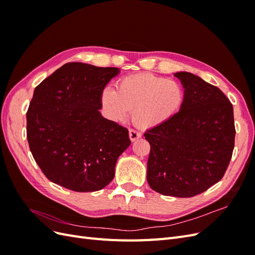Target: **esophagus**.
I'll list each match as a JSON object with an SVG mask.
<instances>
[{"label":"esophagus","mask_w":255,"mask_h":255,"mask_svg":"<svg viewBox=\"0 0 255 255\" xmlns=\"http://www.w3.org/2000/svg\"><path fill=\"white\" fill-rule=\"evenodd\" d=\"M128 136H129V139L130 141H136L137 139H139V138H141V134L139 132H137V130L135 129H129L128 130Z\"/></svg>","instance_id":"34e87169"}]
</instances>
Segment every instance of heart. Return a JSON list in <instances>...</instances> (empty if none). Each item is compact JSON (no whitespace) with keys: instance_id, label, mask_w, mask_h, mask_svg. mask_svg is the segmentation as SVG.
<instances>
[{"instance_id":"b5f03b06","label":"heart","mask_w":255,"mask_h":255,"mask_svg":"<svg viewBox=\"0 0 255 255\" xmlns=\"http://www.w3.org/2000/svg\"><path fill=\"white\" fill-rule=\"evenodd\" d=\"M184 99L179 82L153 73L127 75L117 82L116 89L105 87L101 92V103L110 119L122 121L132 111L134 125L142 129L171 120L181 111Z\"/></svg>"}]
</instances>
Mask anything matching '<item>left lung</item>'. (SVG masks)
<instances>
[{
	"mask_svg": "<svg viewBox=\"0 0 255 255\" xmlns=\"http://www.w3.org/2000/svg\"><path fill=\"white\" fill-rule=\"evenodd\" d=\"M174 75L184 103L171 120L144 133L151 145L146 181L164 196L189 198L225 175L234 149V113L218 87L189 72Z\"/></svg>",
	"mask_w": 255,
	"mask_h": 255,
	"instance_id": "1",
	"label": "left lung"
}]
</instances>
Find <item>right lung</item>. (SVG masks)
<instances>
[{
  "instance_id": "obj_1",
  "label": "right lung",
  "mask_w": 255,
  "mask_h": 255,
  "mask_svg": "<svg viewBox=\"0 0 255 255\" xmlns=\"http://www.w3.org/2000/svg\"><path fill=\"white\" fill-rule=\"evenodd\" d=\"M119 68L68 63L34 90L26 113L30 152L48 179L79 192L97 191L115 176L128 130L105 119L101 92Z\"/></svg>"
}]
</instances>
